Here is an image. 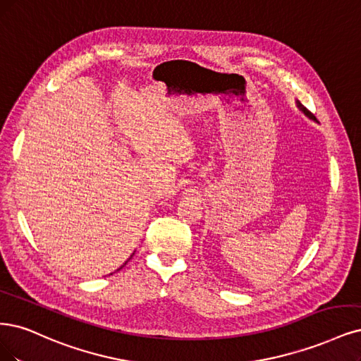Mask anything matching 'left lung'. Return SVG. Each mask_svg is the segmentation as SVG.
<instances>
[{
    "instance_id": "8db88e82",
    "label": "left lung",
    "mask_w": 361,
    "mask_h": 361,
    "mask_svg": "<svg viewBox=\"0 0 361 361\" xmlns=\"http://www.w3.org/2000/svg\"><path fill=\"white\" fill-rule=\"evenodd\" d=\"M295 106H297V109H299V110L302 111V114H303L305 116H307L309 119H312V121H315V122H317V118H315L312 114H310L309 110H306V109H305V107H303V106H302L299 102H295Z\"/></svg>"
}]
</instances>
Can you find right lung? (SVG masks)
<instances>
[{
	"mask_svg": "<svg viewBox=\"0 0 361 361\" xmlns=\"http://www.w3.org/2000/svg\"><path fill=\"white\" fill-rule=\"evenodd\" d=\"M133 254H134V252H133ZM131 257H133V255H131ZM131 257H130V258H128V259H127V261H126V263H123V264H122V266H121V267H119V269H118V270H121V269H122V267H123V266H126V264H127V263H128V261H130V259H131ZM118 270H116V271H118ZM110 275H111V273H110Z\"/></svg>",
	"mask_w": 361,
	"mask_h": 361,
	"instance_id": "1",
	"label": "right lung"
}]
</instances>
